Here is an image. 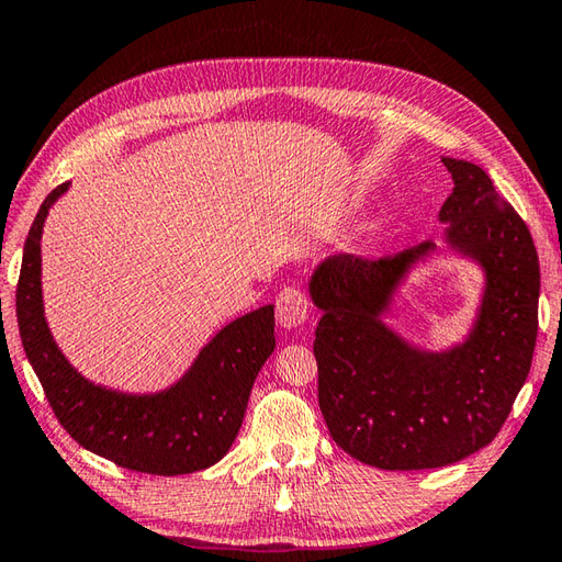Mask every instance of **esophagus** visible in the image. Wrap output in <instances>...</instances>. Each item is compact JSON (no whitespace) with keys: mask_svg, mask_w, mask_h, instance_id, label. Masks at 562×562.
<instances>
[{"mask_svg":"<svg viewBox=\"0 0 562 562\" xmlns=\"http://www.w3.org/2000/svg\"><path fill=\"white\" fill-rule=\"evenodd\" d=\"M310 315V297L295 289V285H289L283 289L277 297V322L281 327L291 329V327H301V324L307 319Z\"/></svg>","mask_w":562,"mask_h":562,"instance_id":"1","label":"esophagus"}]
</instances>
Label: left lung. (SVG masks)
Here are the masks:
<instances>
[{"mask_svg": "<svg viewBox=\"0 0 562 562\" xmlns=\"http://www.w3.org/2000/svg\"><path fill=\"white\" fill-rule=\"evenodd\" d=\"M454 192L440 209L447 243L485 269L481 315L447 353L416 351L378 319L411 261L432 243L378 259L339 255L310 281L317 398L334 442L363 464L416 471L491 445L525 384L539 331V255L527 223L467 160L445 158Z\"/></svg>", "mask_w": 562, "mask_h": 562, "instance_id": "8db88e82", "label": "left lung"}]
</instances>
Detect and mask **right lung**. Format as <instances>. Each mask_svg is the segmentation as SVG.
I'll list each match as a JSON object with an SVG mask.
<instances>
[{"label":"right lung","instance_id":"right-lung-1","mask_svg":"<svg viewBox=\"0 0 562 562\" xmlns=\"http://www.w3.org/2000/svg\"><path fill=\"white\" fill-rule=\"evenodd\" d=\"M65 190L67 182L55 187L37 211L16 285L23 351L57 420L86 450L122 469L178 476L216 464L238 438L257 372L277 346L273 305L223 327L166 392L132 396L91 384L59 353L43 317L41 235L47 209Z\"/></svg>","mask_w":562,"mask_h":562}]
</instances>
